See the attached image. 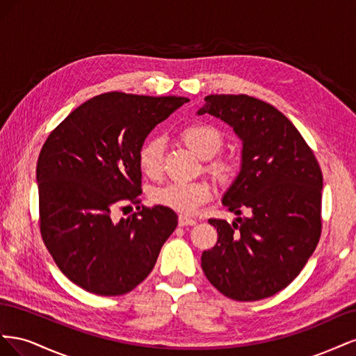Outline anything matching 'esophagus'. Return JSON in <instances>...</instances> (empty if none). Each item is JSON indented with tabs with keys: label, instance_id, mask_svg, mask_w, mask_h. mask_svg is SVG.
Wrapping results in <instances>:
<instances>
[{
	"label": "esophagus",
	"instance_id": "34e87169",
	"mask_svg": "<svg viewBox=\"0 0 356 356\" xmlns=\"http://www.w3.org/2000/svg\"><path fill=\"white\" fill-rule=\"evenodd\" d=\"M178 224L181 225V227H184V225H195V224H196V220H193V218H190V217H186V215H179Z\"/></svg>",
	"mask_w": 356,
	"mask_h": 356
}]
</instances>
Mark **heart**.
<instances>
[{
    "label": "heart",
    "instance_id": "obj_1",
    "mask_svg": "<svg viewBox=\"0 0 356 356\" xmlns=\"http://www.w3.org/2000/svg\"><path fill=\"white\" fill-rule=\"evenodd\" d=\"M181 139L200 159L208 160V174L221 186L229 184L236 174V166L230 159L218 157L224 144V136L218 127L208 123H193L181 132ZM165 154L163 138L153 136L139 149V166L149 178H157L161 174ZM212 196V190L204 181H174L153 190L152 200L160 207L190 213L207 203Z\"/></svg>",
    "mask_w": 356,
    "mask_h": 356
}]
</instances>
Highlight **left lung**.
Listing matches in <instances>:
<instances>
[{"label": "left lung", "mask_w": 356, "mask_h": 356, "mask_svg": "<svg viewBox=\"0 0 356 356\" xmlns=\"http://www.w3.org/2000/svg\"><path fill=\"white\" fill-rule=\"evenodd\" d=\"M233 127L242 141V165L222 204L239 215L203 251L202 268L225 297H272L298 276L321 238L322 172L297 127L273 105L248 95H209L199 115Z\"/></svg>", "instance_id": "left-lung-1"}]
</instances>
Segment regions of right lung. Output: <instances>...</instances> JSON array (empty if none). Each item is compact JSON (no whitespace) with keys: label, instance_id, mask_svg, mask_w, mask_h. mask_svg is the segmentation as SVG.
<instances>
[{"label":"right lung","instance_id":"1","mask_svg":"<svg viewBox=\"0 0 356 356\" xmlns=\"http://www.w3.org/2000/svg\"><path fill=\"white\" fill-rule=\"evenodd\" d=\"M187 101L102 93L75 108L46 139L37 163L40 232L75 285L98 296H122L153 270L177 229V213L160 204L138 207L117 221L113 209L141 202L139 149Z\"/></svg>","mask_w":356,"mask_h":356}]
</instances>
